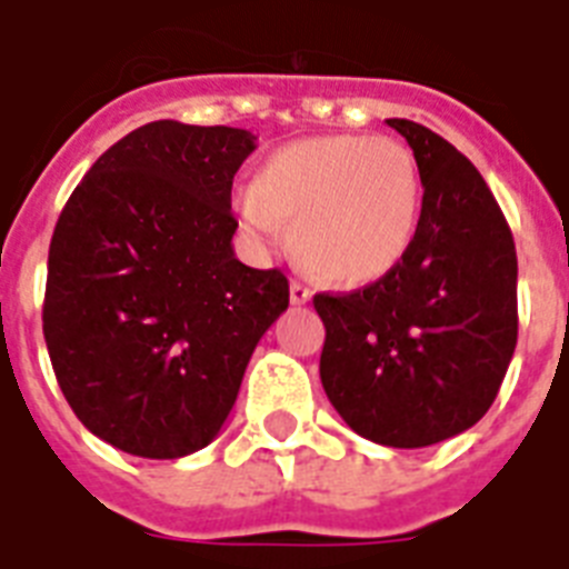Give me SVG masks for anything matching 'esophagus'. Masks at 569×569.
<instances>
[{
	"label": "esophagus",
	"instance_id": "34e87169",
	"mask_svg": "<svg viewBox=\"0 0 569 569\" xmlns=\"http://www.w3.org/2000/svg\"><path fill=\"white\" fill-rule=\"evenodd\" d=\"M289 298H292V305H308L313 298V289L308 283H301V280H292L289 283Z\"/></svg>",
	"mask_w": 569,
	"mask_h": 569
}]
</instances>
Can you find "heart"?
<instances>
[{"label": "heart", "mask_w": 569, "mask_h": 569, "mask_svg": "<svg viewBox=\"0 0 569 569\" xmlns=\"http://www.w3.org/2000/svg\"><path fill=\"white\" fill-rule=\"evenodd\" d=\"M420 170L393 137L326 133L277 149L234 212L264 247L292 222L301 264L338 286H366L399 268L418 237Z\"/></svg>", "instance_id": "b5f03b06"}]
</instances>
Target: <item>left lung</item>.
Listing matches in <instances>:
<instances>
[{"instance_id": "8db88e82", "label": "left lung", "mask_w": 569, "mask_h": 569, "mask_svg": "<svg viewBox=\"0 0 569 569\" xmlns=\"http://www.w3.org/2000/svg\"><path fill=\"white\" fill-rule=\"evenodd\" d=\"M423 182L418 237L366 289L313 296L322 390L362 439L427 448L476 427L518 341L509 222L472 161L423 124L390 118Z\"/></svg>"}]
</instances>
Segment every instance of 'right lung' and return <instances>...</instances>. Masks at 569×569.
<instances>
[{
    "label": "right lung",
    "mask_w": 569,
    "mask_h": 569,
    "mask_svg": "<svg viewBox=\"0 0 569 569\" xmlns=\"http://www.w3.org/2000/svg\"><path fill=\"white\" fill-rule=\"evenodd\" d=\"M252 149L249 130L151 121L97 158L57 219L44 345L76 418L118 451L207 448L289 308L283 271L231 247V186Z\"/></svg>",
    "instance_id": "obj_1"
}]
</instances>
